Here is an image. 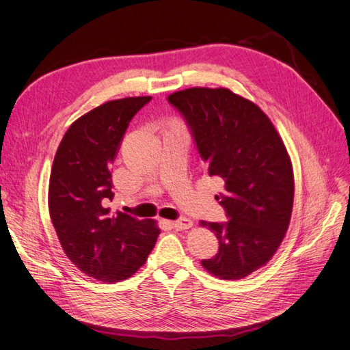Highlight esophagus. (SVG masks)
Returning <instances> with one entry per match:
<instances>
[{"instance_id": "34e87169", "label": "esophagus", "mask_w": 350, "mask_h": 350, "mask_svg": "<svg viewBox=\"0 0 350 350\" xmlns=\"http://www.w3.org/2000/svg\"><path fill=\"white\" fill-rule=\"evenodd\" d=\"M172 226L176 229V230H185V229H189L193 226V221L187 219V217H179L178 220L172 221Z\"/></svg>"}]
</instances>
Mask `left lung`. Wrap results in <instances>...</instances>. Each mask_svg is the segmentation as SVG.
Instances as JSON below:
<instances>
[{"label":"left lung","instance_id":"left-lung-1","mask_svg":"<svg viewBox=\"0 0 350 350\" xmlns=\"http://www.w3.org/2000/svg\"><path fill=\"white\" fill-rule=\"evenodd\" d=\"M167 102L183 115L208 175L225 183L216 198L228 221H201L219 239L216 256L201 264L220 279L245 278L271 258L288 230L293 207L288 152L267 115L228 89L193 88Z\"/></svg>","mask_w":350,"mask_h":350}]
</instances>
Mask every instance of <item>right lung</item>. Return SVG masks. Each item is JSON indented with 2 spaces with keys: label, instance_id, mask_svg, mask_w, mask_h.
I'll list each match as a JSON object with an SVG mask.
<instances>
[{
  "label": "right lung",
  "instance_id": "1",
  "mask_svg": "<svg viewBox=\"0 0 350 350\" xmlns=\"http://www.w3.org/2000/svg\"><path fill=\"white\" fill-rule=\"evenodd\" d=\"M150 96L111 100L80 116L62 137L49 178V215L62 250L102 282L131 278L152 252L159 229L152 220L116 211L112 163L130 121Z\"/></svg>",
  "mask_w": 350,
  "mask_h": 350
}]
</instances>
